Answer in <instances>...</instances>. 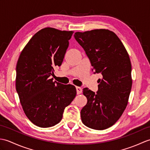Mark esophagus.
Here are the masks:
<instances>
[{
    "mask_svg": "<svg viewBox=\"0 0 150 150\" xmlns=\"http://www.w3.org/2000/svg\"><path fill=\"white\" fill-rule=\"evenodd\" d=\"M76 90H77V93L78 95L81 94L82 92V89L81 87H76Z\"/></svg>",
    "mask_w": 150,
    "mask_h": 150,
    "instance_id": "34e87169",
    "label": "esophagus"
}]
</instances>
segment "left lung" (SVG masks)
I'll return each instance as SVG.
<instances>
[{
	"label": "left lung",
	"mask_w": 150,
	"mask_h": 150,
	"mask_svg": "<svg viewBox=\"0 0 150 150\" xmlns=\"http://www.w3.org/2000/svg\"><path fill=\"white\" fill-rule=\"evenodd\" d=\"M74 37L90 59L92 71L103 75L97 93L83 89L88 102L81 111L82 121L91 129H107L119 119L128 104L132 86L129 55L117 35L108 30L76 32Z\"/></svg>",
	"instance_id": "left-lung-1"
}]
</instances>
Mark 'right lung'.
Instances as JSON below:
<instances>
[{"label":"right lung","instance_id":"1","mask_svg":"<svg viewBox=\"0 0 150 150\" xmlns=\"http://www.w3.org/2000/svg\"><path fill=\"white\" fill-rule=\"evenodd\" d=\"M73 31L46 28L22 51L16 66V90L25 114L40 128L58 124L77 94L73 85L53 81L54 68L63 61Z\"/></svg>","mask_w":150,"mask_h":150}]
</instances>
